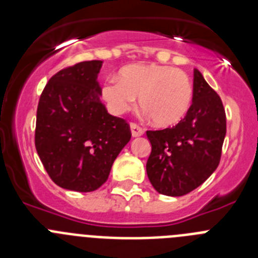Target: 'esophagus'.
<instances>
[{
  "instance_id": "obj_1",
  "label": "esophagus",
  "mask_w": 258,
  "mask_h": 258,
  "mask_svg": "<svg viewBox=\"0 0 258 258\" xmlns=\"http://www.w3.org/2000/svg\"><path fill=\"white\" fill-rule=\"evenodd\" d=\"M131 131H132V136L133 137H141L143 136L145 131H143L142 127L138 126L137 124H131Z\"/></svg>"
}]
</instances>
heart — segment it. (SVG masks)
<instances>
[{"label":"heart","instance_id":"1","mask_svg":"<svg viewBox=\"0 0 258 258\" xmlns=\"http://www.w3.org/2000/svg\"><path fill=\"white\" fill-rule=\"evenodd\" d=\"M140 97L141 107L157 126L181 122L191 108L192 83L183 71L155 63L125 66L118 80L111 77L102 88V98L109 111L124 115Z\"/></svg>","mask_w":258,"mask_h":258}]
</instances>
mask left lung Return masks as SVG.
I'll return each mask as SVG.
<instances>
[{
    "mask_svg": "<svg viewBox=\"0 0 258 258\" xmlns=\"http://www.w3.org/2000/svg\"><path fill=\"white\" fill-rule=\"evenodd\" d=\"M225 136L222 101L195 70L187 115L175 126L147 132L152 149L146 170L155 190L166 197H182L199 187L217 169Z\"/></svg>",
    "mask_w": 258,
    "mask_h": 258,
    "instance_id": "left-lung-1",
    "label": "left lung"
}]
</instances>
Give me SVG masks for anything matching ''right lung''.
Instances as JSON below:
<instances>
[{
  "label": "right lung",
  "instance_id": "add662e5",
  "mask_svg": "<svg viewBox=\"0 0 258 258\" xmlns=\"http://www.w3.org/2000/svg\"><path fill=\"white\" fill-rule=\"evenodd\" d=\"M103 61H81L59 71L40 97L35 145L50 178L77 192L99 188L131 141L125 120L102 103L98 75Z\"/></svg>",
  "mask_w": 258,
  "mask_h": 258
}]
</instances>
